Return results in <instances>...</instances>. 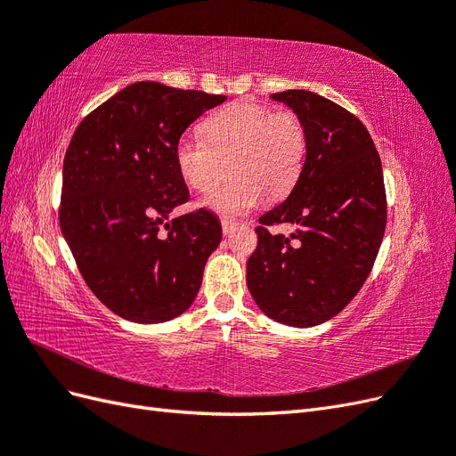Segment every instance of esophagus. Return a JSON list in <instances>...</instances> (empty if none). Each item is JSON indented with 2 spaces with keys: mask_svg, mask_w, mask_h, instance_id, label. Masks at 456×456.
<instances>
[{
  "mask_svg": "<svg viewBox=\"0 0 456 456\" xmlns=\"http://www.w3.org/2000/svg\"><path fill=\"white\" fill-rule=\"evenodd\" d=\"M220 226H223V233H224V236H228V233H232L233 228H236V223H233V220L223 218V220H220Z\"/></svg>",
  "mask_w": 456,
  "mask_h": 456,
  "instance_id": "obj_1",
  "label": "esophagus"
}]
</instances>
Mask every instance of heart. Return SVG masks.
<instances>
[{"label":"heart","instance_id":"heart-1","mask_svg":"<svg viewBox=\"0 0 456 456\" xmlns=\"http://www.w3.org/2000/svg\"><path fill=\"white\" fill-rule=\"evenodd\" d=\"M203 141L184 134L175 146L181 178L198 194L211 191L230 171L224 186L205 205L240 216L262 196L281 200L291 191L305 167L308 131L295 110H273L255 101L230 102L201 123Z\"/></svg>","mask_w":456,"mask_h":456}]
</instances>
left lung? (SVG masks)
I'll return each instance as SVG.
<instances>
[{"instance_id":"8db88e82","label":"left lung","mask_w":456,"mask_h":456,"mask_svg":"<svg viewBox=\"0 0 456 456\" xmlns=\"http://www.w3.org/2000/svg\"><path fill=\"white\" fill-rule=\"evenodd\" d=\"M308 131L305 167L289 198L265 213L247 260V287L272 320L314 327L357 295L375 265L386 228L380 156L346 108L302 89L273 93ZM297 226L291 237L270 225Z\"/></svg>"}]
</instances>
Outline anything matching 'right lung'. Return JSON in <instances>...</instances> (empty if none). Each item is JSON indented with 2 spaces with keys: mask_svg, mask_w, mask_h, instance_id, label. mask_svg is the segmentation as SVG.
<instances>
[{
  "mask_svg": "<svg viewBox=\"0 0 456 456\" xmlns=\"http://www.w3.org/2000/svg\"><path fill=\"white\" fill-rule=\"evenodd\" d=\"M224 101V94L136 81L94 108L72 134L62 165L61 230L81 278L123 320L169 322L200 291L223 228L203 207L167 220L190 200L175 146L191 121Z\"/></svg>",
  "mask_w": 456,
  "mask_h": 456,
  "instance_id": "obj_1",
  "label": "right lung"
}]
</instances>
